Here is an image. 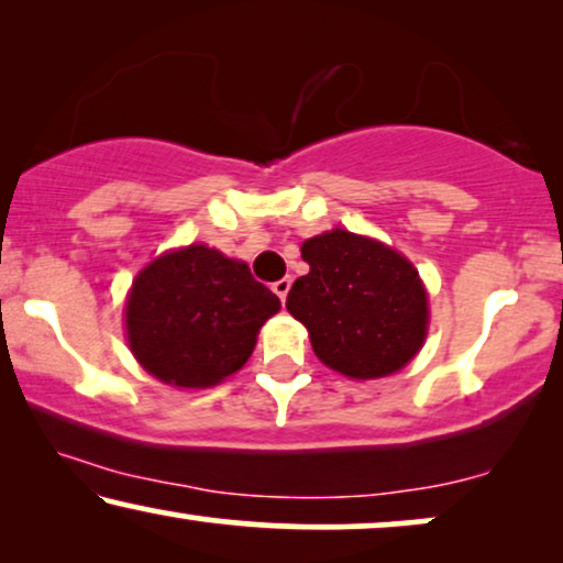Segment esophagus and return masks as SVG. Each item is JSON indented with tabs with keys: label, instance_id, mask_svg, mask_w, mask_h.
Segmentation results:
<instances>
[{
	"label": "esophagus",
	"instance_id": "obj_1",
	"mask_svg": "<svg viewBox=\"0 0 563 563\" xmlns=\"http://www.w3.org/2000/svg\"><path fill=\"white\" fill-rule=\"evenodd\" d=\"M289 287H291V279L289 276H284V279H279V282H274L272 284V289H274V295L282 299V305L287 302V295H289Z\"/></svg>",
	"mask_w": 563,
	"mask_h": 563
}]
</instances>
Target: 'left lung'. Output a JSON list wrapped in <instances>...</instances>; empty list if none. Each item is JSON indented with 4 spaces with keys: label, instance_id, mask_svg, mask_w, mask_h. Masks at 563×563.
Segmentation results:
<instances>
[{
    "label": "left lung",
    "instance_id": "8db88e82",
    "mask_svg": "<svg viewBox=\"0 0 563 563\" xmlns=\"http://www.w3.org/2000/svg\"><path fill=\"white\" fill-rule=\"evenodd\" d=\"M310 274L287 310L310 333L314 356L351 379H379L410 364L428 335V295L402 253L349 230L302 243Z\"/></svg>",
    "mask_w": 563,
    "mask_h": 563
}]
</instances>
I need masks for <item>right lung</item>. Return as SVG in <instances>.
<instances>
[{
  "label": "right lung",
  "mask_w": 563,
  "mask_h": 563,
  "mask_svg": "<svg viewBox=\"0 0 563 563\" xmlns=\"http://www.w3.org/2000/svg\"><path fill=\"white\" fill-rule=\"evenodd\" d=\"M279 307L249 264L187 245L135 276L125 302L128 343L137 364L164 384L214 387L251 358L261 325Z\"/></svg>",
  "instance_id": "add662e5"
}]
</instances>
